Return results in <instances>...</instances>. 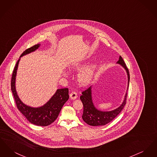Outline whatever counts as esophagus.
<instances>
[{"label": "esophagus", "instance_id": "1", "mask_svg": "<svg viewBox=\"0 0 157 157\" xmlns=\"http://www.w3.org/2000/svg\"><path fill=\"white\" fill-rule=\"evenodd\" d=\"M69 96L72 99H75L77 98V94L75 91H72V92H71Z\"/></svg>", "mask_w": 157, "mask_h": 157}]
</instances>
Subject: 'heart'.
<instances>
[{
    "label": "heart",
    "instance_id": "heart-1",
    "mask_svg": "<svg viewBox=\"0 0 157 157\" xmlns=\"http://www.w3.org/2000/svg\"><path fill=\"white\" fill-rule=\"evenodd\" d=\"M83 66L82 63H76L73 65V69H80ZM97 68L96 65H90L83 69L78 76V81L82 85H88L92 80Z\"/></svg>",
    "mask_w": 157,
    "mask_h": 157
}]
</instances>
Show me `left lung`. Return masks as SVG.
Wrapping results in <instances>:
<instances>
[{
  "label": "left lung",
  "mask_w": 157,
  "mask_h": 157,
  "mask_svg": "<svg viewBox=\"0 0 157 157\" xmlns=\"http://www.w3.org/2000/svg\"><path fill=\"white\" fill-rule=\"evenodd\" d=\"M118 63L121 64L126 70L128 75V85L129 82V72L125 62L122 58L120 56L119 60L117 62ZM91 88L90 86L86 90L82 92V95L80 97V99L83 105V111L82 114V119L87 124L91 126H100L105 125L109 122H111L112 120L115 118L121 111L123 109L124 106L127 102V92L125 96L124 101L123 103L121 105L120 107L109 112H103L98 110L94 106L92 102V95H91Z\"/></svg>",
  "instance_id": "8db88e82"
}]
</instances>
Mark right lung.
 Wrapping results in <instances>:
<instances>
[{
	"label": "right lung",
	"instance_id": "right-lung-1",
	"mask_svg": "<svg viewBox=\"0 0 157 157\" xmlns=\"http://www.w3.org/2000/svg\"><path fill=\"white\" fill-rule=\"evenodd\" d=\"M39 46L40 44H37L27 49L21 54L20 57L35 51ZM19 60L20 59L16 62L11 79V90L14 97L16 106L30 123L39 126H48L51 124L58 118L62 106L69 99L68 88L57 90L51 99L41 107L32 108L24 104L18 97L15 89V79Z\"/></svg>",
	"mask_w": 157,
	"mask_h": 157
}]
</instances>
